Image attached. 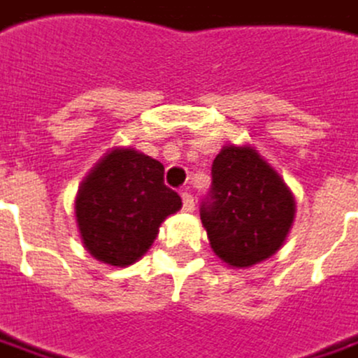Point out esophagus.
Masks as SVG:
<instances>
[{"mask_svg": "<svg viewBox=\"0 0 358 358\" xmlns=\"http://www.w3.org/2000/svg\"><path fill=\"white\" fill-rule=\"evenodd\" d=\"M181 199H183V210L185 212H193L194 210V199L189 193L181 194Z\"/></svg>", "mask_w": 358, "mask_h": 358, "instance_id": "34e87169", "label": "esophagus"}]
</instances>
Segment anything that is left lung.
<instances>
[{
	"mask_svg": "<svg viewBox=\"0 0 358 358\" xmlns=\"http://www.w3.org/2000/svg\"><path fill=\"white\" fill-rule=\"evenodd\" d=\"M294 199L251 148L226 146L212 162V185L201 220L214 253L231 267H251L282 245Z\"/></svg>",
	"mask_w": 358,
	"mask_h": 358,
	"instance_id": "1",
	"label": "left lung"
}]
</instances>
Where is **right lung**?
<instances>
[{
    "label": "right lung",
    "mask_w": 358,
    "mask_h": 358,
    "mask_svg": "<svg viewBox=\"0 0 358 358\" xmlns=\"http://www.w3.org/2000/svg\"><path fill=\"white\" fill-rule=\"evenodd\" d=\"M179 208L181 196L164 183V165L132 148L105 155L76 199L85 250L115 267L142 257L159 224Z\"/></svg>",
    "instance_id": "right-lung-1"
}]
</instances>
